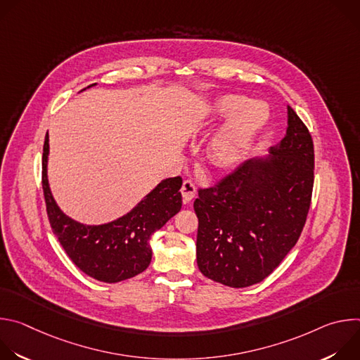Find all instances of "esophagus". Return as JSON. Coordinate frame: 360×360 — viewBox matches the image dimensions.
I'll use <instances>...</instances> for the list:
<instances>
[{"label":"esophagus","mask_w":360,"mask_h":360,"mask_svg":"<svg viewBox=\"0 0 360 360\" xmlns=\"http://www.w3.org/2000/svg\"><path fill=\"white\" fill-rule=\"evenodd\" d=\"M181 193H182V196H184V199H185L186 202L192 200L193 196H195V193H196V186H195V184H193L191 179H185L184 184H182V188H181Z\"/></svg>","instance_id":"1"}]
</instances>
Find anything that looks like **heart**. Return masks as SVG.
I'll return each instance as SVG.
<instances>
[{"instance_id": "b5f03b06", "label": "heart", "mask_w": 360, "mask_h": 360, "mask_svg": "<svg viewBox=\"0 0 360 360\" xmlns=\"http://www.w3.org/2000/svg\"><path fill=\"white\" fill-rule=\"evenodd\" d=\"M231 117L212 136L207 148L210 162L228 169L238 165L249 152L256 136L269 120V108L265 102L249 101L245 96L226 94L219 96L208 112L210 122H218Z\"/></svg>"}]
</instances>
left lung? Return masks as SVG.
I'll return each instance as SVG.
<instances>
[{
    "label": "left lung",
    "instance_id": "left-lung-1",
    "mask_svg": "<svg viewBox=\"0 0 360 360\" xmlns=\"http://www.w3.org/2000/svg\"><path fill=\"white\" fill-rule=\"evenodd\" d=\"M314 141L288 107L286 135L269 155L198 191L196 262L212 281L248 288L268 278L296 245L314 189Z\"/></svg>",
    "mask_w": 360,
    "mask_h": 360
}]
</instances>
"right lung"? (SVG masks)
<instances>
[{
    "mask_svg": "<svg viewBox=\"0 0 360 360\" xmlns=\"http://www.w3.org/2000/svg\"><path fill=\"white\" fill-rule=\"evenodd\" d=\"M48 153L46 132L42 152L46 214L53 232L70 259L85 275L107 283H117L143 272L152 259L150 236L181 211L182 178L164 179L131 212L112 222L84 225L67 217L51 193L46 175Z\"/></svg>",
    "mask_w": 360,
    "mask_h": 360,
    "instance_id": "add662e5",
    "label": "right lung"
}]
</instances>
